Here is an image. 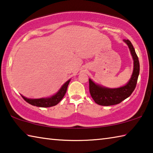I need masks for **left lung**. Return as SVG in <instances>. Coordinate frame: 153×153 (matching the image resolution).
Returning a JSON list of instances; mask_svg holds the SVG:
<instances>
[{"label": "left lung", "instance_id": "obj_1", "mask_svg": "<svg viewBox=\"0 0 153 153\" xmlns=\"http://www.w3.org/2000/svg\"><path fill=\"white\" fill-rule=\"evenodd\" d=\"M130 50L134 59V71L131 79L128 84L119 88H107L95 84L89 79V90L93 100L97 104L102 106H111L119 104L129 97L136 86L140 73V63L138 57L131 42L129 40H123Z\"/></svg>", "mask_w": 153, "mask_h": 153}]
</instances>
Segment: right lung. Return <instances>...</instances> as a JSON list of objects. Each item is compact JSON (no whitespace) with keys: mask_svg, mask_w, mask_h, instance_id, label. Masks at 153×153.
Here are the masks:
<instances>
[{"mask_svg":"<svg viewBox=\"0 0 153 153\" xmlns=\"http://www.w3.org/2000/svg\"><path fill=\"white\" fill-rule=\"evenodd\" d=\"M69 82H70V79L65 83L63 85V86L61 88V89L59 90V92L56 93V94L53 96V97H51V98H38V99H30V98H27L23 97L22 95V97L25 101L33 106H36V107H53V106L57 105L62 100V98H63L67 92V86H68Z\"/></svg>","mask_w":153,"mask_h":153,"instance_id":"add662e5","label":"right lung"}]
</instances>
